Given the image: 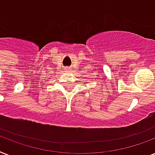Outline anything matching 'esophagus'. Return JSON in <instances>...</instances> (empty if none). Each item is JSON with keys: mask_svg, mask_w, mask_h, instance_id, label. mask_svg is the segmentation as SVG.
<instances>
[{"mask_svg": "<svg viewBox=\"0 0 155 155\" xmlns=\"http://www.w3.org/2000/svg\"><path fill=\"white\" fill-rule=\"evenodd\" d=\"M67 70H69V68H67Z\"/></svg>", "mask_w": 155, "mask_h": 155, "instance_id": "esophagus-1", "label": "esophagus"}]
</instances>
